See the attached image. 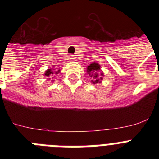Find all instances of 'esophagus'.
Masks as SVG:
<instances>
[{"label": "esophagus", "mask_w": 159, "mask_h": 159, "mask_svg": "<svg viewBox=\"0 0 159 159\" xmlns=\"http://www.w3.org/2000/svg\"><path fill=\"white\" fill-rule=\"evenodd\" d=\"M73 59H74V56H73V55H70V56H69V60H73Z\"/></svg>", "instance_id": "1"}]
</instances>
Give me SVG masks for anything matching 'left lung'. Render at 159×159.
<instances>
[{
	"label": "left lung",
	"instance_id": "obj_1",
	"mask_svg": "<svg viewBox=\"0 0 159 159\" xmlns=\"http://www.w3.org/2000/svg\"><path fill=\"white\" fill-rule=\"evenodd\" d=\"M100 70V66L99 64H96V63H92V64H90L88 67V73L89 74V75H91V77L93 76V78L95 79V80L94 81V84L95 83H99V80H102V73L99 74V71Z\"/></svg>",
	"mask_w": 159,
	"mask_h": 159
}]
</instances>
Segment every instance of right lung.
I'll return each instance as SVG.
<instances>
[{
    "label": "right lung",
    "instance_id": "right-lung-1",
    "mask_svg": "<svg viewBox=\"0 0 159 159\" xmlns=\"http://www.w3.org/2000/svg\"><path fill=\"white\" fill-rule=\"evenodd\" d=\"M58 72H60V71H57V72H55V73H56V74H57V73H58ZM53 73H54V71H52V68H50V69L47 70V71H45V74H44V75H45L46 76L48 77L50 75H52Z\"/></svg>",
    "mask_w": 159,
    "mask_h": 159
}]
</instances>
